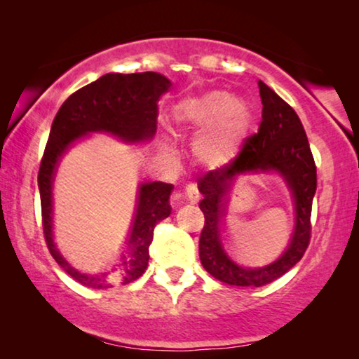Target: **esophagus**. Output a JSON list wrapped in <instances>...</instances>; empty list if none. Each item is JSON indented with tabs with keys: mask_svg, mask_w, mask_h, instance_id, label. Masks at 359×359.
<instances>
[{
	"mask_svg": "<svg viewBox=\"0 0 359 359\" xmlns=\"http://www.w3.org/2000/svg\"><path fill=\"white\" fill-rule=\"evenodd\" d=\"M186 194V199H188V203L191 204H198L199 203V194H198V189L194 188V186H188L184 191Z\"/></svg>",
	"mask_w": 359,
	"mask_h": 359,
	"instance_id": "34e87169",
	"label": "esophagus"
}]
</instances>
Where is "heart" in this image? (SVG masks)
<instances>
[{
  "instance_id": "obj_1",
  "label": "heart",
  "mask_w": 359,
  "mask_h": 359,
  "mask_svg": "<svg viewBox=\"0 0 359 359\" xmlns=\"http://www.w3.org/2000/svg\"><path fill=\"white\" fill-rule=\"evenodd\" d=\"M175 114L184 130L199 135L194 155L208 168L229 163L238 154L252 124L248 106L225 91L188 97L175 107Z\"/></svg>"
}]
</instances>
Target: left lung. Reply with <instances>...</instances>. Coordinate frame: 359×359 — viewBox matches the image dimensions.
I'll use <instances>...</instances> for the list:
<instances>
[{
  "mask_svg": "<svg viewBox=\"0 0 359 359\" xmlns=\"http://www.w3.org/2000/svg\"><path fill=\"white\" fill-rule=\"evenodd\" d=\"M263 102L262 122L257 134L243 140L235 158L205 173L199 184L204 229L199 238V258L205 271L232 286L259 287L287 273L304 257L311 242L312 201L317 189V168L306 130L296 111L271 88L258 81ZM276 169L287 178L297 199V230L286 252L264 267L239 263L229 253L223 233L224 196L240 172Z\"/></svg>",
  "mask_w": 359,
  "mask_h": 359,
  "instance_id": "obj_1",
  "label": "left lung"
}]
</instances>
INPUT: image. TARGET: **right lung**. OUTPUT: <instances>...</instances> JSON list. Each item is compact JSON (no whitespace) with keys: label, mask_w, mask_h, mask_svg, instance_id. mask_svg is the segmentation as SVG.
Returning <instances> with one entry per match:
<instances>
[{"label":"right lung","mask_w":359,"mask_h":359,"mask_svg":"<svg viewBox=\"0 0 359 359\" xmlns=\"http://www.w3.org/2000/svg\"><path fill=\"white\" fill-rule=\"evenodd\" d=\"M168 88V78L154 72L130 75L107 73L73 93L53 119L39 168L43 237L53 259L83 286L114 287L135 281L145 273L154 230L171 212L168 198L173 184L160 181L142 184L134 224L119 255L101 271L83 273L58 253L52 238V178L57 161L72 142L88 132H109L129 142L150 139L156 130L158 100Z\"/></svg>","instance_id":"1"}]
</instances>
